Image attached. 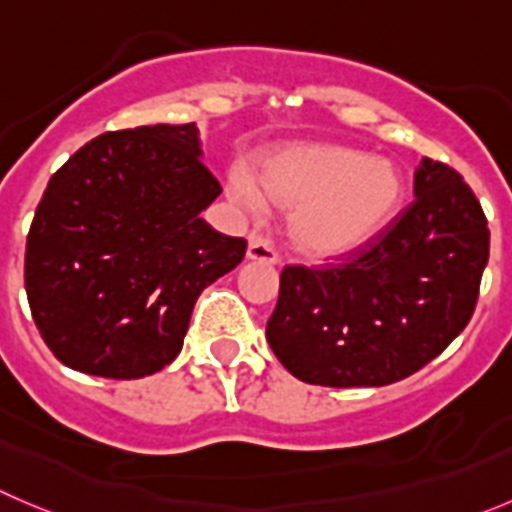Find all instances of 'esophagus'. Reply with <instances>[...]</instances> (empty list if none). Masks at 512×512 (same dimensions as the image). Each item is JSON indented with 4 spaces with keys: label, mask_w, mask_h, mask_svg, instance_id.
Listing matches in <instances>:
<instances>
[{
    "label": "esophagus",
    "mask_w": 512,
    "mask_h": 512,
    "mask_svg": "<svg viewBox=\"0 0 512 512\" xmlns=\"http://www.w3.org/2000/svg\"><path fill=\"white\" fill-rule=\"evenodd\" d=\"M246 256L251 261H259V264H276V261H279V253H276L271 238L264 236V233H256V231L248 236Z\"/></svg>",
    "instance_id": "34e87169"
}]
</instances>
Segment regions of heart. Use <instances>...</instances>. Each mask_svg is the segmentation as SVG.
<instances>
[{"mask_svg": "<svg viewBox=\"0 0 512 512\" xmlns=\"http://www.w3.org/2000/svg\"><path fill=\"white\" fill-rule=\"evenodd\" d=\"M228 193L248 211L261 193L289 208V238L311 261H339L367 248L397 213L405 180L397 165L339 143H294L261 163L259 186L228 173Z\"/></svg>", "mask_w": 512, "mask_h": 512, "instance_id": "b5f03b06", "label": "heart"}]
</instances>
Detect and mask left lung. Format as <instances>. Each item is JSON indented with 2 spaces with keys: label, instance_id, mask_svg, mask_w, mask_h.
Instances as JSON below:
<instances>
[{
  "label": "left lung",
  "instance_id": "8db88e82",
  "mask_svg": "<svg viewBox=\"0 0 512 512\" xmlns=\"http://www.w3.org/2000/svg\"><path fill=\"white\" fill-rule=\"evenodd\" d=\"M490 256L462 175L422 158L415 201L344 264L286 266L266 339L296 379L384 387L430 364L470 321Z\"/></svg>",
  "mask_w": 512,
  "mask_h": 512
}]
</instances>
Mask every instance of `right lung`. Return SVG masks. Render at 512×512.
<instances>
[{"instance_id":"add662e5","label":"right lung","mask_w":512,"mask_h":512,"mask_svg":"<svg viewBox=\"0 0 512 512\" xmlns=\"http://www.w3.org/2000/svg\"><path fill=\"white\" fill-rule=\"evenodd\" d=\"M196 123L102 133L50 178L29 226L24 289L65 367L107 379L160 372L183 349L206 286L241 264L243 238L201 218L221 183Z\"/></svg>"}]
</instances>
